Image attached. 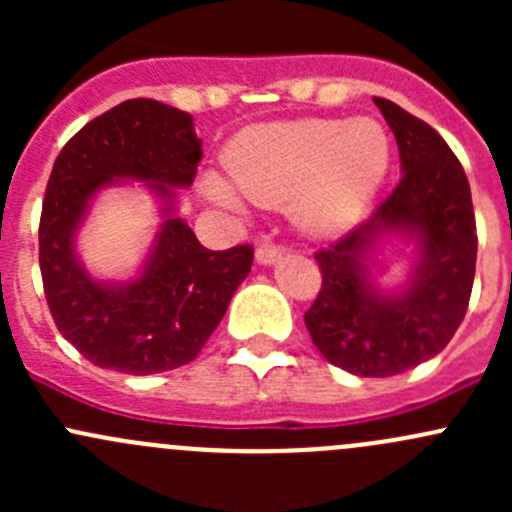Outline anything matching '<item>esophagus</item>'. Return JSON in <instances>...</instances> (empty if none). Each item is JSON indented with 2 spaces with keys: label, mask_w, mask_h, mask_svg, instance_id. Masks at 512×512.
<instances>
[{
  "label": "esophagus",
  "mask_w": 512,
  "mask_h": 512,
  "mask_svg": "<svg viewBox=\"0 0 512 512\" xmlns=\"http://www.w3.org/2000/svg\"><path fill=\"white\" fill-rule=\"evenodd\" d=\"M282 255H285V250L280 245H275V242H262L255 250V260L260 265H275L277 260H282Z\"/></svg>",
  "instance_id": "esophagus-1"
}]
</instances>
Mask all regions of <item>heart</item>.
I'll list each match as a JSON object with an SVG mask.
<instances>
[{"mask_svg": "<svg viewBox=\"0 0 512 512\" xmlns=\"http://www.w3.org/2000/svg\"><path fill=\"white\" fill-rule=\"evenodd\" d=\"M391 136L376 118H297L247 128L227 148V175L208 173L213 203L245 213L289 208L294 225L329 237L356 223L391 170Z\"/></svg>", "mask_w": 512, "mask_h": 512, "instance_id": "obj_1", "label": "heart"}]
</instances>
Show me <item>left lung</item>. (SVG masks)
Segmentation results:
<instances>
[{
  "label": "left lung",
  "instance_id": "left-lung-1",
  "mask_svg": "<svg viewBox=\"0 0 512 512\" xmlns=\"http://www.w3.org/2000/svg\"><path fill=\"white\" fill-rule=\"evenodd\" d=\"M399 143L401 180L366 223L317 252L322 289L304 314L314 347L356 376L401 374L436 356L463 322L476 275L471 185L428 123L374 98ZM411 246L405 282L375 277L386 244Z\"/></svg>",
  "mask_w": 512,
  "mask_h": 512
}]
</instances>
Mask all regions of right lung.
I'll list each match as a JSON object with an SVG mask.
<instances>
[{
  "label": "right lung",
  "mask_w": 512,
  "mask_h": 512,
  "mask_svg": "<svg viewBox=\"0 0 512 512\" xmlns=\"http://www.w3.org/2000/svg\"><path fill=\"white\" fill-rule=\"evenodd\" d=\"M200 146L190 113L133 98L86 123L56 158L41 208V280L59 332L101 369L146 376L193 361L250 275V245L208 250L175 215ZM131 182L157 198L159 230L136 276L101 281L75 250L78 230L103 189Z\"/></svg>",
  "instance_id": "add662e5"
}]
</instances>
